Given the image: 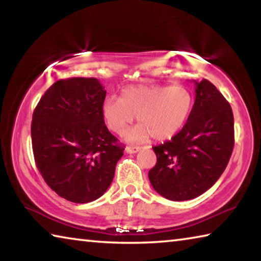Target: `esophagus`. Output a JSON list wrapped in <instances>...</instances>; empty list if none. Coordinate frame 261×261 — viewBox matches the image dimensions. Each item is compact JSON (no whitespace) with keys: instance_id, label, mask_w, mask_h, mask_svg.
<instances>
[{"instance_id":"esophagus-1","label":"esophagus","mask_w":261,"mask_h":261,"mask_svg":"<svg viewBox=\"0 0 261 261\" xmlns=\"http://www.w3.org/2000/svg\"><path fill=\"white\" fill-rule=\"evenodd\" d=\"M140 151V147H137V146H127L125 148V152L129 153V154H135L137 152Z\"/></svg>"}]
</instances>
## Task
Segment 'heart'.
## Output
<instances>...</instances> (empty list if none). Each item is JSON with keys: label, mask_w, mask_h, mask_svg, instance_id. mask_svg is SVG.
Segmentation results:
<instances>
[{"label": "heart", "mask_w": 261, "mask_h": 261, "mask_svg": "<svg viewBox=\"0 0 261 261\" xmlns=\"http://www.w3.org/2000/svg\"><path fill=\"white\" fill-rule=\"evenodd\" d=\"M193 95L180 85H139L127 87L121 98L107 96L102 116L110 130L122 134L137 116V125L125 132L130 143H140L149 136L154 140L173 138L187 123L193 107Z\"/></svg>", "instance_id": "obj_1"}]
</instances>
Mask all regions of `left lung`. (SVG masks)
Here are the masks:
<instances>
[{"label":"left lung","mask_w":261,"mask_h":261,"mask_svg":"<svg viewBox=\"0 0 261 261\" xmlns=\"http://www.w3.org/2000/svg\"><path fill=\"white\" fill-rule=\"evenodd\" d=\"M193 82L192 112L177 135L153 147L156 165L148 171L153 189L174 201L193 199L213 187L233 148L230 105L207 79Z\"/></svg>","instance_id":"8db88e82"}]
</instances>
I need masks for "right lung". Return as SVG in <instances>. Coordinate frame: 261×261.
<instances>
[{
	"mask_svg": "<svg viewBox=\"0 0 261 261\" xmlns=\"http://www.w3.org/2000/svg\"><path fill=\"white\" fill-rule=\"evenodd\" d=\"M105 98L96 78L61 79L42 95L32 116L39 171L53 191L77 204L107 191L124 151L105 124Z\"/></svg>",
	"mask_w": 261,
	"mask_h": 261,
	"instance_id": "add662e5",
	"label": "right lung"
}]
</instances>
